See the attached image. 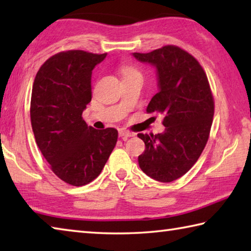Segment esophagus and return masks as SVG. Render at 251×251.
Here are the masks:
<instances>
[{
    "label": "esophagus",
    "mask_w": 251,
    "mask_h": 251,
    "mask_svg": "<svg viewBox=\"0 0 251 251\" xmlns=\"http://www.w3.org/2000/svg\"><path fill=\"white\" fill-rule=\"evenodd\" d=\"M118 135H120V137L123 138V139H126L128 137H133V136L135 135L134 133H131V131L129 130H126V129H121L120 131H118Z\"/></svg>",
    "instance_id": "obj_1"
}]
</instances>
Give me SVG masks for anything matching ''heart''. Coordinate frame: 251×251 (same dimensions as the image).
<instances>
[{
	"mask_svg": "<svg viewBox=\"0 0 251 251\" xmlns=\"http://www.w3.org/2000/svg\"><path fill=\"white\" fill-rule=\"evenodd\" d=\"M122 73H123V77H125V76H128V75L139 74V72L131 66H124L122 69Z\"/></svg>",
	"mask_w": 251,
	"mask_h": 251,
	"instance_id": "heart-1",
	"label": "heart"
}]
</instances>
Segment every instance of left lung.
<instances>
[{"label":"left lung","mask_w":251,"mask_h":251,"mask_svg":"<svg viewBox=\"0 0 251 251\" xmlns=\"http://www.w3.org/2000/svg\"><path fill=\"white\" fill-rule=\"evenodd\" d=\"M155 65L159 91L147 113H161L163 134H138L145 151L138 156L142 171L161 182L176 180L192 168L205 148L215 112L214 96L205 71L187 50L165 45L150 53H133Z\"/></svg>","instance_id":"8db88e82"}]
</instances>
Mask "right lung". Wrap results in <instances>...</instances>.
I'll return each instance as SVG.
<instances>
[{"label":"right lung","mask_w":251,"mask_h":251,"mask_svg":"<svg viewBox=\"0 0 251 251\" xmlns=\"http://www.w3.org/2000/svg\"><path fill=\"white\" fill-rule=\"evenodd\" d=\"M106 55L59 52L46 59L33 83L29 114L35 142L52 172L72 186L94 180L117 142L115 128L95 129L82 117L92 100V71Z\"/></svg>","instance_id":"add662e5"}]
</instances>
